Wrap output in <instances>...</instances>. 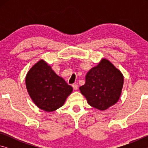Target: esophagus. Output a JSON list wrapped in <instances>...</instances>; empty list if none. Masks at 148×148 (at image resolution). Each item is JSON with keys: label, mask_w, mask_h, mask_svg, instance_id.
<instances>
[{"label": "esophagus", "mask_w": 148, "mask_h": 148, "mask_svg": "<svg viewBox=\"0 0 148 148\" xmlns=\"http://www.w3.org/2000/svg\"><path fill=\"white\" fill-rule=\"evenodd\" d=\"M72 87H73L74 90H77V89H78V86H77V84H73L72 85Z\"/></svg>", "instance_id": "obj_1"}]
</instances>
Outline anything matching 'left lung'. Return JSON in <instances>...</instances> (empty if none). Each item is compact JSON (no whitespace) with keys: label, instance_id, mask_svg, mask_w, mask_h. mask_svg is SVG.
<instances>
[{"label":"left lung","instance_id":"1","mask_svg":"<svg viewBox=\"0 0 148 148\" xmlns=\"http://www.w3.org/2000/svg\"><path fill=\"white\" fill-rule=\"evenodd\" d=\"M123 86L121 72L108 60L103 59L87 72L86 83L79 90L90 106L105 110L118 101Z\"/></svg>","mask_w":148,"mask_h":148}]
</instances>
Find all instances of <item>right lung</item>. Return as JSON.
Listing matches in <instances>:
<instances>
[{
	"mask_svg": "<svg viewBox=\"0 0 148 148\" xmlns=\"http://www.w3.org/2000/svg\"><path fill=\"white\" fill-rule=\"evenodd\" d=\"M25 83L32 101L46 112H53L61 107L72 91V87L57 76L43 60L30 69Z\"/></svg>",
	"mask_w": 148,
	"mask_h": 148,
	"instance_id": "1",
	"label": "right lung"
}]
</instances>
